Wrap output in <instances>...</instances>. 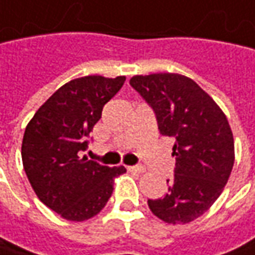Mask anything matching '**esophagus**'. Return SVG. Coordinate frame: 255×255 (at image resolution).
Returning <instances> with one entry per match:
<instances>
[{"instance_id": "esophagus-1", "label": "esophagus", "mask_w": 255, "mask_h": 255, "mask_svg": "<svg viewBox=\"0 0 255 255\" xmlns=\"http://www.w3.org/2000/svg\"><path fill=\"white\" fill-rule=\"evenodd\" d=\"M128 171L134 172V173H142V172H145V166H141V165H138V166H128Z\"/></svg>"}]
</instances>
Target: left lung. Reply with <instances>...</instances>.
Masks as SVG:
<instances>
[{
  "label": "left lung",
  "mask_w": 255,
  "mask_h": 255,
  "mask_svg": "<svg viewBox=\"0 0 255 255\" xmlns=\"http://www.w3.org/2000/svg\"><path fill=\"white\" fill-rule=\"evenodd\" d=\"M129 84L154 109L159 132L173 136L175 176L148 206L168 224L193 222L212 207L234 165V138L223 110L190 77L178 73L134 76Z\"/></svg>",
  "instance_id": "8db88e82"
}]
</instances>
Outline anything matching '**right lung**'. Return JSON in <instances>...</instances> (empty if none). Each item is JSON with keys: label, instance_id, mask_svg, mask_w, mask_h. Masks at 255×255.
Here are the masks:
<instances>
[{"label": "right lung", "instance_id": "add662e5", "mask_svg": "<svg viewBox=\"0 0 255 255\" xmlns=\"http://www.w3.org/2000/svg\"><path fill=\"white\" fill-rule=\"evenodd\" d=\"M126 76H84L59 87L40 106L25 128L22 163L42 203L70 222H84L107 205L114 179L124 166L109 168L79 156L101 111Z\"/></svg>", "mask_w": 255, "mask_h": 255}]
</instances>
